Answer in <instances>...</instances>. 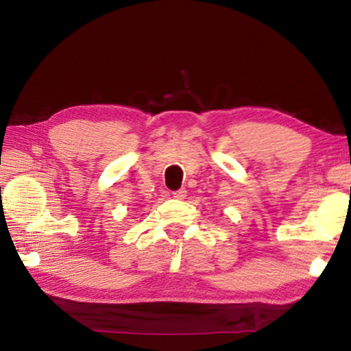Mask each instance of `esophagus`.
Instances as JSON below:
<instances>
[{
    "label": "esophagus",
    "instance_id": "34e87169",
    "mask_svg": "<svg viewBox=\"0 0 351 351\" xmlns=\"http://www.w3.org/2000/svg\"><path fill=\"white\" fill-rule=\"evenodd\" d=\"M172 196H174L176 199H184L185 196H186V190H185V189L177 190V191H174V193H172Z\"/></svg>",
    "mask_w": 351,
    "mask_h": 351
}]
</instances>
